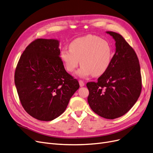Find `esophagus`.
<instances>
[{
  "mask_svg": "<svg viewBox=\"0 0 153 153\" xmlns=\"http://www.w3.org/2000/svg\"><path fill=\"white\" fill-rule=\"evenodd\" d=\"M79 85H80V86H84V82H83V81H82V80H79Z\"/></svg>",
  "mask_w": 153,
  "mask_h": 153,
  "instance_id": "34e87169",
  "label": "esophagus"
}]
</instances>
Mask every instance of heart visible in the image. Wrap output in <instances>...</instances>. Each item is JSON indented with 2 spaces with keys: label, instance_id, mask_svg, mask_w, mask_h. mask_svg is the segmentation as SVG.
I'll list each match as a JSON object with an SVG mask.
<instances>
[{
  "label": "heart",
  "instance_id": "b5f03b06",
  "mask_svg": "<svg viewBox=\"0 0 153 153\" xmlns=\"http://www.w3.org/2000/svg\"><path fill=\"white\" fill-rule=\"evenodd\" d=\"M69 49L61 51L60 58L65 69L73 72L79 62L81 67L77 74L81 77L92 75L99 77L108 71L113 58L110 44L106 39L92 35L75 39Z\"/></svg>",
  "mask_w": 153,
  "mask_h": 153
}]
</instances>
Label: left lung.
<instances>
[{
	"label": "left lung",
	"instance_id": "8db88e82",
	"mask_svg": "<svg viewBox=\"0 0 153 153\" xmlns=\"http://www.w3.org/2000/svg\"><path fill=\"white\" fill-rule=\"evenodd\" d=\"M115 40L116 51L110 67L97 82H88V102L92 110L106 119L125 115L137 101L142 77L136 53L124 38L107 31Z\"/></svg>",
	"mask_w": 153,
	"mask_h": 153
}]
</instances>
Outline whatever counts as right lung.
<instances>
[{
	"label": "right lung",
	"instance_id": "1",
	"mask_svg": "<svg viewBox=\"0 0 153 153\" xmlns=\"http://www.w3.org/2000/svg\"><path fill=\"white\" fill-rule=\"evenodd\" d=\"M59 41L38 38L21 55L14 82L20 102L32 117L50 121L65 110L79 88L76 79L65 70Z\"/></svg>",
	"mask_w": 153,
	"mask_h": 153
}]
</instances>
